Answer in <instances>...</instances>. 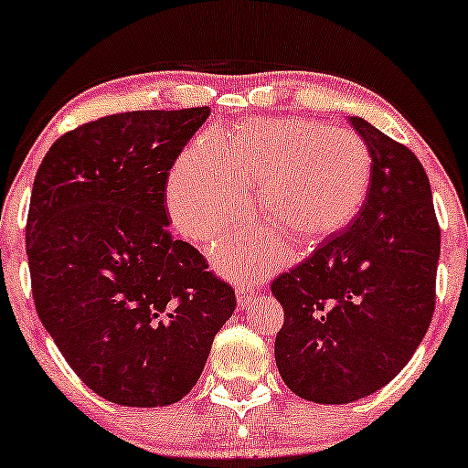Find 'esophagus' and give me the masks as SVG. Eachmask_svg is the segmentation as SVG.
I'll list each match as a JSON object with an SVG mask.
<instances>
[{
  "mask_svg": "<svg viewBox=\"0 0 468 468\" xmlns=\"http://www.w3.org/2000/svg\"><path fill=\"white\" fill-rule=\"evenodd\" d=\"M257 298V292H254L252 287L248 285H238V304L244 309V306H248L252 303V300Z\"/></svg>",
  "mask_w": 468,
  "mask_h": 468,
  "instance_id": "esophagus-1",
  "label": "esophagus"
}]
</instances>
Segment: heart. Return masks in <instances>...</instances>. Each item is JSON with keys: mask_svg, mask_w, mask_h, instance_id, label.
<instances>
[{"mask_svg": "<svg viewBox=\"0 0 468 468\" xmlns=\"http://www.w3.org/2000/svg\"><path fill=\"white\" fill-rule=\"evenodd\" d=\"M371 183V151L356 132L311 118L248 121L230 133L205 132L176 159L165 203L183 238L203 241L239 222L248 190L257 211L298 246L346 229ZM224 274L248 278L276 259L270 229H246L214 246Z\"/></svg>", "mask_w": 468, "mask_h": 468, "instance_id": "heart-1", "label": "heart"}]
</instances>
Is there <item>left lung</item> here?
I'll list each match as a JSON object with an SVG mask.
<instances>
[{
	"instance_id": "obj_1",
	"label": "left lung",
	"mask_w": 468,
	"mask_h": 468,
	"mask_svg": "<svg viewBox=\"0 0 468 468\" xmlns=\"http://www.w3.org/2000/svg\"><path fill=\"white\" fill-rule=\"evenodd\" d=\"M371 151L358 216L271 282L285 311L278 374L315 404H350L404 369L434 313L441 229L415 153L350 116Z\"/></svg>"
}]
</instances>
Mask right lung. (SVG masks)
Returning a JSON list of instances; mask_svg holds the SVG:
<instances>
[{"mask_svg":"<svg viewBox=\"0 0 468 468\" xmlns=\"http://www.w3.org/2000/svg\"><path fill=\"white\" fill-rule=\"evenodd\" d=\"M209 108L112 114L53 142L26 229L38 317L70 369L118 406L192 391L235 292L170 235L168 170Z\"/></svg>","mask_w":468,"mask_h":468,"instance_id":"add662e5","label":"right lung"}]
</instances>
